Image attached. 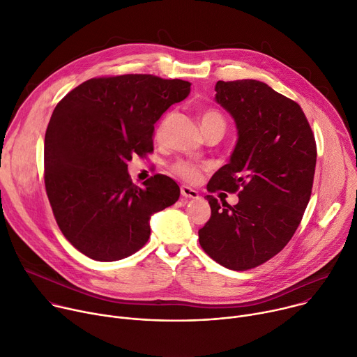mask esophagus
I'll return each instance as SVG.
<instances>
[{"instance_id": "obj_1", "label": "esophagus", "mask_w": 357, "mask_h": 357, "mask_svg": "<svg viewBox=\"0 0 357 357\" xmlns=\"http://www.w3.org/2000/svg\"><path fill=\"white\" fill-rule=\"evenodd\" d=\"M181 193H182V197H183V198H190V199H197V198H199V193H198V190H195V189L190 188V186H188V185H182V186H181Z\"/></svg>"}]
</instances>
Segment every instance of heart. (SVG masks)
<instances>
[{
    "label": "heart",
    "instance_id": "b5f03b06",
    "mask_svg": "<svg viewBox=\"0 0 357 357\" xmlns=\"http://www.w3.org/2000/svg\"><path fill=\"white\" fill-rule=\"evenodd\" d=\"M201 122H202V128H206V126L213 125V123L225 125L223 116L215 109L205 111L201 116ZM174 171L176 174H179L181 176H183L185 179H195L197 175H198V168L193 164H190V162H185V160L176 162V164L174 165Z\"/></svg>",
    "mask_w": 357,
    "mask_h": 357
}]
</instances>
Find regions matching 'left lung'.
<instances>
[{"instance_id": "8db88e82", "label": "left lung", "mask_w": 357, "mask_h": 357, "mask_svg": "<svg viewBox=\"0 0 357 357\" xmlns=\"http://www.w3.org/2000/svg\"><path fill=\"white\" fill-rule=\"evenodd\" d=\"M215 91L238 139L208 189L238 192L239 201L231 206L206 197L211 219L199 243L219 265L246 271L279 253L298 229L312 193L316 142L302 108L268 84L218 81Z\"/></svg>"}]
</instances>
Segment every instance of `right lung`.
<instances>
[{
  "mask_svg": "<svg viewBox=\"0 0 357 357\" xmlns=\"http://www.w3.org/2000/svg\"><path fill=\"white\" fill-rule=\"evenodd\" d=\"M189 92L188 81L126 74L88 79L55 107L44 145L47 195L63 236L93 261L139 250L151 216L179 199L169 176L132 183L128 162L153 151V125Z\"/></svg>",
  "mask_w": 357,
  "mask_h": 357,
  "instance_id": "1",
  "label": "right lung"
}]
</instances>
